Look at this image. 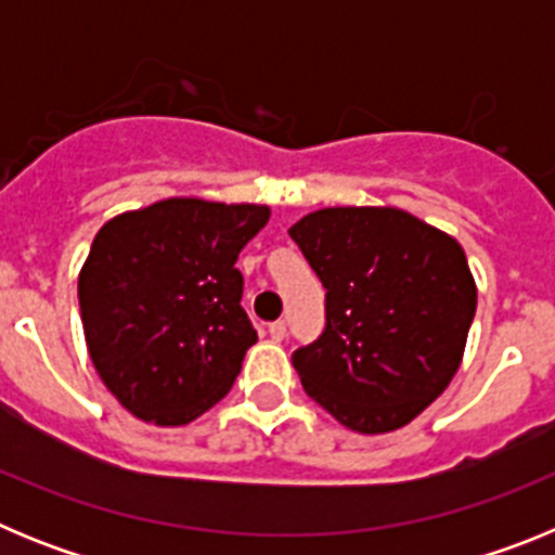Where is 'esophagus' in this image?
<instances>
[{"instance_id": "esophagus-1", "label": "esophagus", "mask_w": 555, "mask_h": 555, "mask_svg": "<svg viewBox=\"0 0 555 555\" xmlns=\"http://www.w3.org/2000/svg\"><path fill=\"white\" fill-rule=\"evenodd\" d=\"M269 336H272L274 341H281V338L286 336V322H283V320L269 322Z\"/></svg>"}]
</instances>
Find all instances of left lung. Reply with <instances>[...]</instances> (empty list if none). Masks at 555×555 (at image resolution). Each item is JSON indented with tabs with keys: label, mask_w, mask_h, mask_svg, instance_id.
<instances>
[{
	"label": "left lung",
	"mask_w": 555,
	"mask_h": 555,
	"mask_svg": "<svg viewBox=\"0 0 555 555\" xmlns=\"http://www.w3.org/2000/svg\"><path fill=\"white\" fill-rule=\"evenodd\" d=\"M325 286V331L297 347L302 389L358 434H389L448 389L475 317L453 235L400 208H322L288 228Z\"/></svg>",
	"instance_id": "8db88e82"
}]
</instances>
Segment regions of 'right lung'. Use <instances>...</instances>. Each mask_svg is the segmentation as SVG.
<instances>
[{
  "label": "right lung",
  "mask_w": 555,
  "mask_h": 555,
  "mask_svg": "<svg viewBox=\"0 0 555 555\" xmlns=\"http://www.w3.org/2000/svg\"><path fill=\"white\" fill-rule=\"evenodd\" d=\"M267 205L171 197L113 217L80 269L88 356L144 423L185 425L217 405L258 341L238 253Z\"/></svg>",
  "instance_id": "obj_1"
}]
</instances>
